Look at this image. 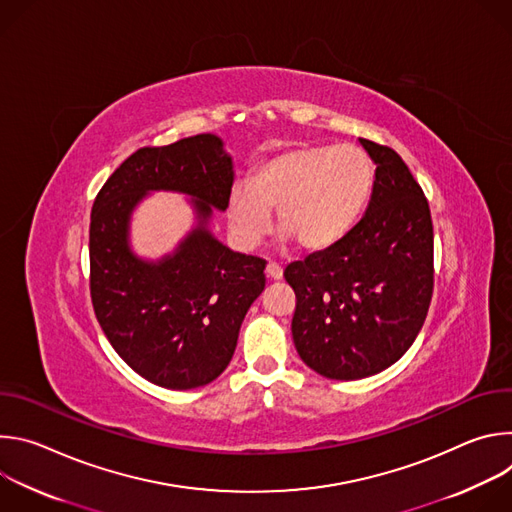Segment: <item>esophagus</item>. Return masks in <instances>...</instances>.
I'll return each mask as SVG.
<instances>
[{"mask_svg": "<svg viewBox=\"0 0 512 512\" xmlns=\"http://www.w3.org/2000/svg\"><path fill=\"white\" fill-rule=\"evenodd\" d=\"M265 273H267V277H269V279H275V281L283 277V269H281L277 263H267Z\"/></svg>", "mask_w": 512, "mask_h": 512, "instance_id": "esophagus-1", "label": "esophagus"}]
</instances>
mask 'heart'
Segmentation results:
<instances>
[{"instance_id": "b5f03b06", "label": "heart", "mask_w": 512, "mask_h": 512, "mask_svg": "<svg viewBox=\"0 0 512 512\" xmlns=\"http://www.w3.org/2000/svg\"><path fill=\"white\" fill-rule=\"evenodd\" d=\"M375 170L354 145H298L263 162L229 192L233 235L255 247L271 229L277 210L281 241L296 239L306 251H322L344 239L369 204Z\"/></svg>"}]
</instances>
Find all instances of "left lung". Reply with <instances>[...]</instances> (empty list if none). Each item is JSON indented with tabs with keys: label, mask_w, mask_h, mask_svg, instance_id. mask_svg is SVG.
<instances>
[{
	"label": "left lung",
	"mask_w": 512,
	"mask_h": 512,
	"mask_svg": "<svg viewBox=\"0 0 512 512\" xmlns=\"http://www.w3.org/2000/svg\"><path fill=\"white\" fill-rule=\"evenodd\" d=\"M375 182L367 212L324 251L285 267L296 291L291 334L326 379L354 381L397 362L417 338L433 291V225L421 186L397 152L358 139Z\"/></svg>",
	"instance_id": "obj_1"
}]
</instances>
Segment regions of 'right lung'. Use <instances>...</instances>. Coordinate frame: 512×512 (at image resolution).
Returning <instances> with one entry per match:
<instances>
[{
  "label": "right lung",
  "mask_w": 512,
  "mask_h": 512,
  "mask_svg": "<svg viewBox=\"0 0 512 512\" xmlns=\"http://www.w3.org/2000/svg\"><path fill=\"white\" fill-rule=\"evenodd\" d=\"M235 182L221 137L200 133L129 156L99 190L89 231L95 316L129 367L166 389H196L233 358L241 324L265 287V261L231 251L210 229ZM191 196L197 225L162 260L135 256L130 214L150 191Z\"/></svg>",
  "instance_id": "right-lung-1"
}]
</instances>
